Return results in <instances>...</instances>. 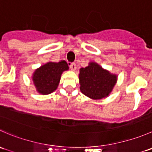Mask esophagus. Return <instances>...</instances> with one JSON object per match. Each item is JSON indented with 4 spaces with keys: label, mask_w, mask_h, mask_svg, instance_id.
Returning <instances> with one entry per match:
<instances>
[{
    "label": "esophagus",
    "mask_w": 152,
    "mask_h": 152,
    "mask_svg": "<svg viewBox=\"0 0 152 152\" xmlns=\"http://www.w3.org/2000/svg\"><path fill=\"white\" fill-rule=\"evenodd\" d=\"M69 67H70V70H73V71L76 70V65L75 63H70L69 64Z\"/></svg>",
    "instance_id": "obj_1"
}]
</instances>
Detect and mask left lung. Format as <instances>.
I'll use <instances>...</instances> for the list:
<instances>
[{
    "mask_svg": "<svg viewBox=\"0 0 152 152\" xmlns=\"http://www.w3.org/2000/svg\"><path fill=\"white\" fill-rule=\"evenodd\" d=\"M79 78L81 92L95 100L108 96L117 82L115 74L93 62L87 67L80 69Z\"/></svg>",
    "mask_w": 152,
    "mask_h": 152,
    "instance_id": "obj_1",
    "label": "left lung"
}]
</instances>
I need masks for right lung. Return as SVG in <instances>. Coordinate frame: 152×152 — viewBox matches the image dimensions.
<instances>
[{"instance_id": "1", "label": "right lung", "mask_w": 152, "mask_h": 152, "mask_svg": "<svg viewBox=\"0 0 152 152\" xmlns=\"http://www.w3.org/2000/svg\"><path fill=\"white\" fill-rule=\"evenodd\" d=\"M68 69V65L65 60L59 62H48L37 69L32 76L37 91L42 95L53 93L59 85L62 73Z\"/></svg>"}]
</instances>
